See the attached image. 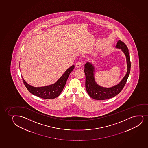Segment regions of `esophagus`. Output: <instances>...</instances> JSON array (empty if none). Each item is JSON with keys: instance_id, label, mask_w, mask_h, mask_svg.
<instances>
[{"instance_id": "obj_1", "label": "esophagus", "mask_w": 148, "mask_h": 148, "mask_svg": "<svg viewBox=\"0 0 148 148\" xmlns=\"http://www.w3.org/2000/svg\"><path fill=\"white\" fill-rule=\"evenodd\" d=\"M82 66V62L78 61L75 64V66L77 68H80Z\"/></svg>"}]
</instances>
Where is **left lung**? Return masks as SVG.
Segmentation results:
<instances>
[{
  "label": "left lung",
  "mask_w": 148,
  "mask_h": 148,
  "mask_svg": "<svg viewBox=\"0 0 148 148\" xmlns=\"http://www.w3.org/2000/svg\"><path fill=\"white\" fill-rule=\"evenodd\" d=\"M116 47L121 49L125 55L127 67V71L125 75L117 85L110 88L104 87L98 85L95 81V68L93 65L90 62H87L85 64L84 71L85 74V88L89 95L94 99L104 100L116 96L121 92L127 82L131 68L129 51L126 44L121 40L117 41Z\"/></svg>",
  "instance_id": "obj_1"
}]
</instances>
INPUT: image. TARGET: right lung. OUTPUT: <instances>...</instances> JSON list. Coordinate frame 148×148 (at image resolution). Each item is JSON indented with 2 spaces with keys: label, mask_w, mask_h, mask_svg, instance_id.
I'll return each instance as SVG.
<instances>
[{
  "label": "right lung",
  "mask_w": 148,
  "mask_h": 148,
  "mask_svg": "<svg viewBox=\"0 0 148 148\" xmlns=\"http://www.w3.org/2000/svg\"><path fill=\"white\" fill-rule=\"evenodd\" d=\"M75 69L73 65L65 71L61 77L55 83L43 87H34L27 83L22 77L24 84L29 92L41 98L52 99L58 97L64 88L66 80L71 71Z\"/></svg>",
  "instance_id": "right-lung-1"
}]
</instances>
